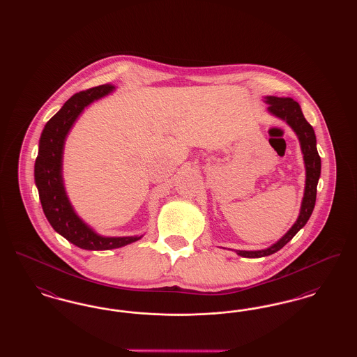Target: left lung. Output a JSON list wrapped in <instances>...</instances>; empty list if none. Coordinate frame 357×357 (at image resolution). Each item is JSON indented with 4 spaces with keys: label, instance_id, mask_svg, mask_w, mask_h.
Wrapping results in <instances>:
<instances>
[{
    "label": "left lung",
    "instance_id": "left-lung-1",
    "mask_svg": "<svg viewBox=\"0 0 357 357\" xmlns=\"http://www.w3.org/2000/svg\"><path fill=\"white\" fill-rule=\"evenodd\" d=\"M265 102L269 104L268 111L274 116L285 120L291 127V130L296 132V135L298 136L301 151L304 155V163H305V191H304L300 215L297 221L294 222V225L289 229L288 233L268 249L255 250V252L236 250L238 255L246 257V258H259V257H266L278 252L305 226L316 204L317 183L321 174V159L316 147L314 130L304 118L300 104L290 98H277V96H266Z\"/></svg>",
    "mask_w": 357,
    "mask_h": 357
}]
</instances>
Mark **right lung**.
I'll return each mask as SVG.
<instances>
[{"label": "right lung", "instance_id": "obj_1", "mask_svg": "<svg viewBox=\"0 0 357 357\" xmlns=\"http://www.w3.org/2000/svg\"><path fill=\"white\" fill-rule=\"evenodd\" d=\"M114 88L112 84L99 85L75 93L68 99L45 124L34 163V181L47 220L59 234L85 250H111L142 238L102 237L96 234L75 213L63 183V150L69 130L86 105L102 99Z\"/></svg>", "mask_w": 357, "mask_h": 357}]
</instances>
